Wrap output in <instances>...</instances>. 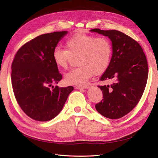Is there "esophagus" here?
<instances>
[{"label":"esophagus","instance_id":"esophagus-1","mask_svg":"<svg viewBox=\"0 0 158 158\" xmlns=\"http://www.w3.org/2000/svg\"><path fill=\"white\" fill-rule=\"evenodd\" d=\"M89 88V86H88V85H86V86H76L75 87V88L76 89H80V90H82V89H88V88Z\"/></svg>","mask_w":158,"mask_h":158}]
</instances>
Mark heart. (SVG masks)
I'll use <instances>...</instances> for the list:
<instances>
[{"mask_svg":"<svg viewBox=\"0 0 158 158\" xmlns=\"http://www.w3.org/2000/svg\"><path fill=\"white\" fill-rule=\"evenodd\" d=\"M65 49L55 47L52 58L57 67L64 70L68 68L71 56H78V67L64 76V81L68 84L85 85L94 74H103L111 61L112 47L106 37L76 33L66 41Z\"/></svg>","mask_w":158,"mask_h":158,"instance_id":"b5f03b06","label":"heart"}]
</instances>
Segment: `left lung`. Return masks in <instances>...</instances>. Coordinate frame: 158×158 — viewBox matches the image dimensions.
Segmentation results:
<instances>
[{
  "instance_id": "left-lung-1",
  "label": "left lung",
  "mask_w": 158,
  "mask_h": 158,
  "mask_svg": "<svg viewBox=\"0 0 158 158\" xmlns=\"http://www.w3.org/2000/svg\"><path fill=\"white\" fill-rule=\"evenodd\" d=\"M90 31L108 37L113 51L108 68L100 78L112 83L98 86L103 99L95 109L105 117L121 118L136 107L144 91L148 76L145 54L137 41L121 31L97 28Z\"/></svg>"
}]
</instances>
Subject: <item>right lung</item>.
Instances as JSON below:
<instances>
[{
	"instance_id": "1",
	"label": "right lung",
	"mask_w": 158,
	"mask_h": 158,
	"mask_svg": "<svg viewBox=\"0 0 158 158\" xmlns=\"http://www.w3.org/2000/svg\"><path fill=\"white\" fill-rule=\"evenodd\" d=\"M67 33L55 31L37 36L14 56L11 67L14 94L23 111L35 121H48L58 115L74 89L57 85L53 89L52 85L62 79L52 58V51Z\"/></svg>"
}]
</instances>
